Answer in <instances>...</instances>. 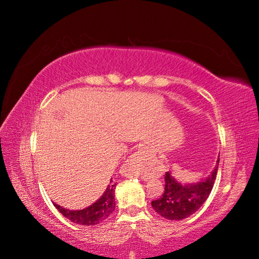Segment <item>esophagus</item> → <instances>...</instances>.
<instances>
[{
  "mask_svg": "<svg viewBox=\"0 0 259 259\" xmlns=\"http://www.w3.org/2000/svg\"><path fill=\"white\" fill-rule=\"evenodd\" d=\"M141 156H142L141 152H135L131 158H133V159H139V158H142ZM134 176H137V175H134Z\"/></svg>",
  "mask_w": 259,
  "mask_h": 259,
  "instance_id": "1",
  "label": "esophagus"
}]
</instances>
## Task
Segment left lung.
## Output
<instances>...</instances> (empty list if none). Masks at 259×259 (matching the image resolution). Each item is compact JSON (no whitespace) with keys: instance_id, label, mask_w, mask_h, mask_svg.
Segmentation results:
<instances>
[{"instance_id":"left-lung-1","label":"left lung","mask_w":259,"mask_h":259,"mask_svg":"<svg viewBox=\"0 0 259 259\" xmlns=\"http://www.w3.org/2000/svg\"><path fill=\"white\" fill-rule=\"evenodd\" d=\"M217 164L208 178L192 185H181L167 171L164 174V190L160 198L151 201L158 214L169 221H183L195 213L207 200L216 180Z\"/></svg>"}]
</instances>
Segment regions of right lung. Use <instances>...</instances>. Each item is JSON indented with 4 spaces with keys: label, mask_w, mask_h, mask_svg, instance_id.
<instances>
[{
    "label": "right lung",
    "mask_w": 259,
    "mask_h": 259,
    "mask_svg": "<svg viewBox=\"0 0 259 259\" xmlns=\"http://www.w3.org/2000/svg\"><path fill=\"white\" fill-rule=\"evenodd\" d=\"M115 184L112 179L110 180V185H108L107 190L103 192V195L100 197V199L92 203L85 209L82 210H69L64 209L61 206L53 203L58 210L61 212L65 218L70 219L71 222L75 224L83 225V226H95L99 223L103 222L111 214L115 208L114 201V189Z\"/></svg>",
    "instance_id": "right-lung-1"
}]
</instances>
